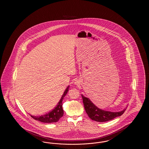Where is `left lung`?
<instances>
[{
  "label": "left lung",
  "mask_w": 149,
  "mask_h": 149,
  "mask_svg": "<svg viewBox=\"0 0 149 149\" xmlns=\"http://www.w3.org/2000/svg\"><path fill=\"white\" fill-rule=\"evenodd\" d=\"M81 97L86 113L91 120L97 122H104L113 120L123 114L126 109L125 108L122 111L116 112L102 110L95 106L89 98L84 97L83 95H81Z\"/></svg>",
  "instance_id": "8db88e82"
}]
</instances>
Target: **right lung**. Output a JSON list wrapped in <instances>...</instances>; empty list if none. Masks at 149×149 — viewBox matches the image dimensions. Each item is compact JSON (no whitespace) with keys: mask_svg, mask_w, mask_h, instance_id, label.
<instances>
[{"mask_svg":"<svg viewBox=\"0 0 149 149\" xmlns=\"http://www.w3.org/2000/svg\"><path fill=\"white\" fill-rule=\"evenodd\" d=\"M69 86H68V88L66 89L63 96L61 97V98L59 102L58 103V104L54 108V109L50 111L48 113L45 114L41 116H33L31 115V117H32L35 120H38L43 123H48L57 122L64 115V111L63 109L62 103L64 97L66 95V94L69 91Z\"/></svg>","mask_w":149,"mask_h":149,"instance_id":"add662e5","label":"right lung"}]
</instances>
